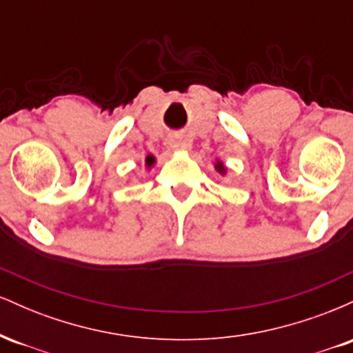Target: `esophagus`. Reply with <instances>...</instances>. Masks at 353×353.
<instances>
[{"mask_svg": "<svg viewBox=\"0 0 353 353\" xmlns=\"http://www.w3.org/2000/svg\"><path fill=\"white\" fill-rule=\"evenodd\" d=\"M171 145H172V148H184V143H181V141H171Z\"/></svg>", "mask_w": 353, "mask_h": 353, "instance_id": "obj_1", "label": "esophagus"}]
</instances>
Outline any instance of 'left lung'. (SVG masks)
I'll return each instance as SVG.
<instances>
[{"mask_svg":"<svg viewBox=\"0 0 353 353\" xmlns=\"http://www.w3.org/2000/svg\"><path fill=\"white\" fill-rule=\"evenodd\" d=\"M216 169L219 172H224L225 169H224V165H222V163H217V165H216Z\"/></svg>","mask_w":353,"mask_h":353,"instance_id":"1","label":"left lung"}]
</instances>
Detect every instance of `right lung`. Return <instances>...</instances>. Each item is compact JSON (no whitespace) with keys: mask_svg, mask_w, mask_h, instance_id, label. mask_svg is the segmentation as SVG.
<instances>
[{"mask_svg":"<svg viewBox=\"0 0 353 353\" xmlns=\"http://www.w3.org/2000/svg\"><path fill=\"white\" fill-rule=\"evenodd\" d=\"M145 164H149V165L152 164V157L151 156H148V159H145Z\"/></svg>","mask_w":353,"mask_h":353,"instance_id":"add662e5","label":"right lung"}]
</instances>
